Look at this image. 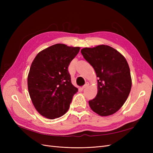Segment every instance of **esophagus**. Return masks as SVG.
I'll return each mask as SVG.
<instances>
[{"instance_id":"1","label":"esophagus","mask_w":153,"mask_h":153,"mask_svg":"<svg viewBox=\"0 0 153 153\" xmlns=\"http://www.w3.org/2000/svg\"><path fill=\"white\" fill-rule=\"evenodd\" d=\"M89 82H86L85 84V85H83V87H82V89H85V87H87V86H89Z\"/></svg>"}]
</instances>
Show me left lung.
Masks as SVG:
<instances>
[{
    "label": "left lung",
    "instance_id": "8db88e82",
    "mask_svg": "<svg viewBox=\"0 0 153 153\" xmlns=\"http://www.w3.org/2000/svg\"><path fill=\"white\" fill-rule=\"evenodd\" d=\"M81 53L99 78L98 93L89 101L91 108L101 116L114 114L122 107L131 88L126 59L117 50L105 45L82 48Z\"/></svg>",
    "mask_w": 153,
    "mask_h": 153
}]
</instances>
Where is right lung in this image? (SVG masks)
<instances>
[{
  "label": "right lung",
  "mask_w": 153,
  "mask_h": 153,
  "mask_svg": "<svg viewBox=\"0 0 153 153\" xmlns=\"http://www.w3.org/2000/svg\"><path fill=\"white\" fill-rule=\"evenodd\" d=\"M80 47L55 44L41 51L27 78L29 93L36 110L53 119L65 114L78 89L71 84L68 66Z\"/></svg>",
  "instance_id": "add662e5"
}]
</instances>
